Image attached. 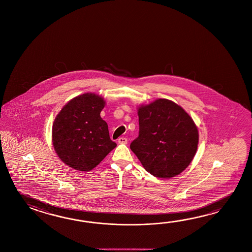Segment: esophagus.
<instances>
[{"instance_id": "esophagus-1", "label": "esophagus", "mask_w": 252, "mask_h": 252, "mask_svg": "<svg viewBox=\"0 0 252 252\" xmlns=\"http://www.w3.org/2000/svg\"><path fill=\"white\" fill-rule=\"evenodd\" d=\"M118 143L119 144H127L128 143V139L124 138V137H121V138L118 139Z\"/></svg>"}]
</instances>
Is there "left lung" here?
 <instances>
[{"mask_svg": "<svg viewBox=\"0 0 252 252\" xmlns=\"http://www.w3.org/2000/svg\"><path fill=\"white\" fill-rule=\"evenodd\" d=\"M139 137L130 150L152 176L171 178L182 173L193 159L198 146V129L180 105L157 99L138 107Z\"/></svg>", "mask_w": 252, "mask_h": 252, "instance_id": "left-lung-1", "label": "left lung"}]
</instances>
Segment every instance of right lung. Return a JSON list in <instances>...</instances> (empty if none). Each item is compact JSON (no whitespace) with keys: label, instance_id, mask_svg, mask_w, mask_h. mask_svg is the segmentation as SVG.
I'll list each match as a JSON object with an SVG mask.
<instances>
[{"label":"right lung","instance_id":"1","mask_svg":"<svg viewBox=\"0 0 252 252\" xmlns=\"http://www.w3.org/2000/svg\"><path fill=\"white\" fill-rule=\"evenodd\" d=\"M105 103L98 94H83L65 103L55 118L54 150L61 161L75 170L91 171L117 146L100 115Z\"/></svg>","mask_w":252,"mask_h":252}]
</instances>
